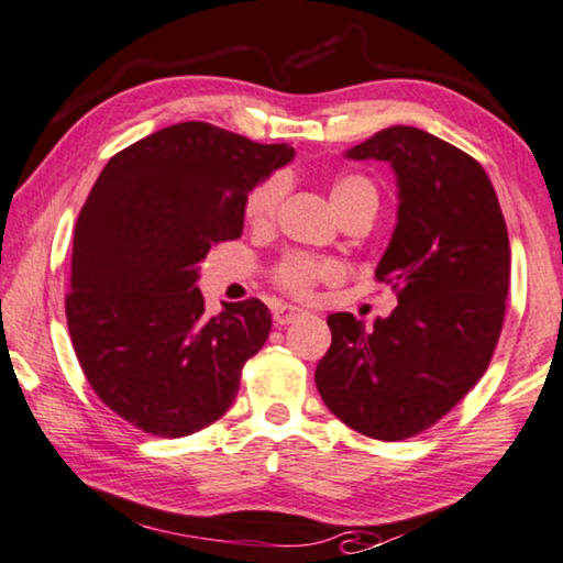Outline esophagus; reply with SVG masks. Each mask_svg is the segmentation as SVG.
I'll use <instances>...</instances> for the list:
<instances>
[{
	"label": "esophagus",
	"mask_w": 563,
	"mask_h": 563,
	"mask_svg": "<svg viewBox=\"0 0 563 563\" xmlns=\"http://www.w3.org/2000/svg\"><path fill=\"white\" fill-rule=\"evenodd\" d=\"M306 316V310H300V308H296V306H278L275 308V313H273V318H275V323L278 325H288V323H296L298 318H303Z\"/></svg>",
	"instance_id": "obj_1"
}]
</instances>
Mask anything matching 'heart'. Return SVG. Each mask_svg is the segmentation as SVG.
I'll return each instance as SVG.
<instances>
[{
  "instance_id": "heart-1",
  "label": "heart",
  "mask_w": 563,
  "mask_h": 563,
  "mask_svg": "<svg viewBox=\"0 0 563 563\" xmlns=\"http://www.w3.org/2000/svg\"><path fill=\"white\" fill-rule=\"evenodd\" d=\"M285 181L283 176H267L253 189L247 191L245 197V220L250 228L265 230L271 228L278 217L280 201H283ZM331 201L333 207L339 209L341 217L354 212V209L362 207H374L379 201V191H376L374 181L366 179L362 174H343L335 176L331 184ZM343 278L341 263L329 257H313L306 253H290L285 255L273 271V280L280 290L288 292V296L296 298H308L310 292L316 290L318 283H333Z\"/></svg>"
}]
</instances>
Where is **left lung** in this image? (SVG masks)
Masks as SVG:
<instances>
[{
    "mask_svg": "<svg viewBox=\"0 0 563 563\" xmlns=\"http://www.w3.org/2000/svg\"><path fill=\"white\" fill-rule=\"evenodd\" d=\"M346 156L397 174V228L376 280L399 303L374 329L331 313L316 387L351 430L407 440L448 415L490 364L510 283L508 230L483 166L432 133L391 125Z\"/></svg>",
    "mask_w": 563,
    "mask_h": 563,
    "instance_id": "obj_1",
    "label": "left lung"
}]
</instances>
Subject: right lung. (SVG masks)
I'll use <instances>...</instances> for the list:
<instances>
[{
	"label": "right lung",
	"instance_id": "1",
	"mask_svg": "<svg viewBox=\"0 0 563 563\" xmlns=\"http://www.w3.org/2000/svg\"><path fill=\"white\" fill-rule=\"evenodd\" d=\"M296 156L205 121L115 154L78 214L67 331L100 401L156 438H187L232 407L271 333L257 298L205 310L209 247L238 240L247 191Z\"/></svg>",
	"mask_w": 563,
	"mask_h": 563
}]
</instances>
